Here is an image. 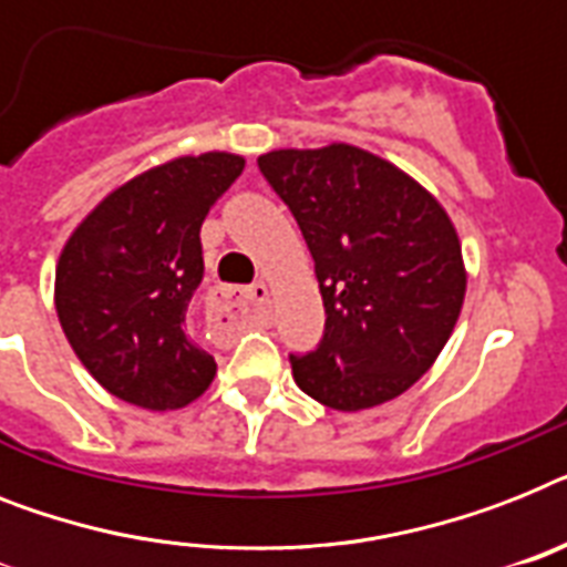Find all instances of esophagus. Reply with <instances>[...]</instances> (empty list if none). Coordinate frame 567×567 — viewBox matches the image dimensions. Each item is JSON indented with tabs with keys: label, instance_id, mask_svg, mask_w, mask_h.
<instances>
[{
	"label": "esophagus",
	"instance_id": "1",
	"mask_svg": "<svg viewBox=\"0 0 567 567\" xmlns=\"http://www.w3.org/2000/svg\"><path fill=\"white\" fill-rule=\"evenodd\" d=\"M270 306V291L265 282H252L250 288H215L209 293V311L220 326H238L244 317H265Z\"/></svg>",
	"mask_w": 567,
	"mask_h": 567
}]
</instances>
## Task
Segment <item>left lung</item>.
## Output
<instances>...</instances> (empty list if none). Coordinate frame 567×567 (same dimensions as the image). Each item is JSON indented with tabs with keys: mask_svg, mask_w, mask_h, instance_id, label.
<instances>
[{
	"mask_svg": "<svg viewBox=\"0 0 567 567\" xmlns=\"http://www.w3.org/2000/svg\"><path fill=\"white\" fill-rule=\"evenodd\" d=\"M259 172L297 218L323 293V340L291 355L299 390L343 413L402 395L443 352L466 297L445 209L402 168L343 142L270 151Z\"/></svg>",
	"mask_w": 567,
	"mask_h": 567,
	"instance_id": "1",
	"label": "left lung"
}]
</instances>
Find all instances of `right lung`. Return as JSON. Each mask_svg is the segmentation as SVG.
Listing matches in <instances>:
<instances>
[{"instance_id": "add662e5", "label": "right lung", "mask_w": 567, "mask_h": 567, "mask_svg": "<svg viewBox=\"0 0 567 567\" xmlns=\"http://www.w3.org/2000/svg\"><path fill=\"white\" fill-rule=\"evenodd\" d=\"M244 172L209 151L156 165L110 192L69 236L54 308L69 347L122 402L177 411L204 395L218 363L186 331L204 279L200 227Z\"/></svg>"}]
</instances>
